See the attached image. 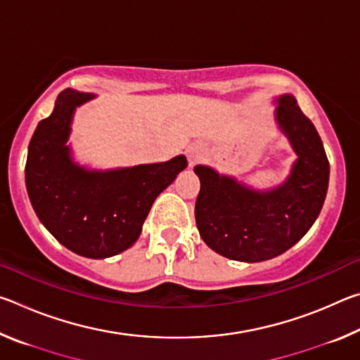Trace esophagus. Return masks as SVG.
I'll list each match as a JSON object with an SVG mask.
<instances>
[{"instance_id":"34e87169","label":"esophagus","mask_w":360,"mask_h":360,"mask_svg":"<svg viewBox=\"0 0 360 360\" xmlns=\"http://www.w3.org/2000/svg\"><path fill=\"white\" fill-rule=\"evenodd\" d=\"M187 158H188V163H191V167H193L195 163L198 162V158H200L198 150L195 149V148H188L187 149Z\"/></svg>"}]
</instances>
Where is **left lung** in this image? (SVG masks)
<instances>
[{
    "label": "left lung",
    "instance_id": "1",
    "mask_svg": "<svg viewBox=\"0 0 360 360\" xmlns=\"http://www.w3.org/2000/svg\"><path fill=\"white\" fill-rule=\"evenodd\" d=\"M275 103L278 129L297 154L281 184L259 191L211 167L193 168L200 178L195 203L200 236L231 260L252 264L288 251L311 229L327 195L330 168L318 130L294 95H279Z\"/></svg>",
    "mask_w": 360,
    "mask_h": 360
}]
</instances>
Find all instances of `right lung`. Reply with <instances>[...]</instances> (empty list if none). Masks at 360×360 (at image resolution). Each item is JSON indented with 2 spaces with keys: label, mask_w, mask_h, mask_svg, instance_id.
<instances>
[{
  "label": "right lung",
  "mask_w": 360,
  "mask_h": 360,
  "mask_svg": "<svg viewBox=\"0 0 360 360\" xmlns=\"http://www.w3.org/2000/svg\"><path fill=\"white\" fill-rule=\"evenodd\" d=\"M94 94L66 89L28 146L25 184L36 216L58 243L106 259L136 243L152 203L187 167L184 155L150 165L94 169L72 157L71 124Z\"/></svg>",
  "instance_id": "1"
}]
</instances>
